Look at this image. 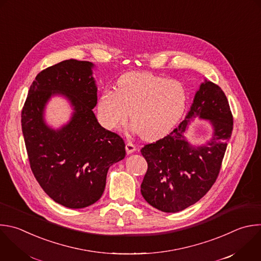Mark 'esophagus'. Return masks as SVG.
I'll return each mask as SVG.
<instances>
[{
    "mask_svg": "<svg viewBox=\"0 0 261 261\" xmlns=\"http://www.w3.org/2000/svg\"><path fill=\"white\" fill-rule=\"evenodd\" d=\"M126 150L128 153H133L136 150V145L133 144L132 142H127L126 143Z\"/></svg>",
    "mask_w": 261,
    "mask_h": 261,
    "instance_id": "obj_1",
    "label": "esophagus"
}]
</instances>
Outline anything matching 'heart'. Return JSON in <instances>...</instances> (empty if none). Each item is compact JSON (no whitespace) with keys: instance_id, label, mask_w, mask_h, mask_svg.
Here are the masks:
<instances>
[{"instance_id":"b5f03b06","label":"heart","mask_w":261,"mask_h":261,"mask_svg":"<svg viewBox=\"0 0 261 261\" xmlns=\"http://www.w3.org/2000/svg\"><path fill=\"white\" fill-rule=\"evenodd\" d=\"M188 95L176 80L148 72H129L117 82L116 91L105 90L97 103L98 117L109 130L124 126L128 120L147 140L166 134L182 116Z\"/></svg>"}]
</instances>
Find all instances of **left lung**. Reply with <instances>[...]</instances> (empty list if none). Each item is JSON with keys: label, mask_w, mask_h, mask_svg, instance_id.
<instances>
[{"label": "left lung", "mask_w": 261, "mask_h": 261, "mask_svg": "<svg viewBox=\"0 0 261 261\" xmlns=\"http://www.w3.org/2000/svg\"><path fill=\"white\" fill-rule=\"evenodd\" d=\"M195 117L213 126V136L204 144L193 145L185 137ZM231 131L232 116L225 94L205 80L179 126L141 148L148 166L140 190L144 200L167 213L182 211L201 200L216 181Z\"/></svg>", "instance_id": "obj_1"}]
</instances>
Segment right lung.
I'll list each match as a JSON object with an SVG mask.
<instances>
[{
	"instance_id": "1",
	"label": "right lung",
	"mask_w": 261,
	"mask_h": 261,
	"mask_svg": "<svg viewBox=\"0 0 261 261\" xmlns=\"http://www.w3.org/2000/svg\"><path fill=\"white\" fill-rule=\"evenodd\" d=\"M94 64L69 59L42 70L33 82L21 113V127L32 171L44 192L71 209L97 202L110 167L126 155L124 140L98 123ZM70 103V121L55 129L44 120L48 100Z\"/></svg>"
}]
</instances>
